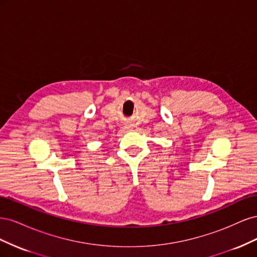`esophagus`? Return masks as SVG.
I'll use <instances>...</instances> for the list:
<instances>
[{
  "instance_id": "obj_1",
  "label": "esophagus",
  "mask_w": 257,
  "mask_h": 257,
  "mask_svg": "<svg viewBox=\"0 0 257 257\" xmlns=\"http://www.w3.org/2000/svg\"><path fill=\"white\" fill-rule=\"evenodd\" d=\"M131 126H132V125H130V124H126V125H125V128H131Z\"/></svg>"
}]
</instances>
